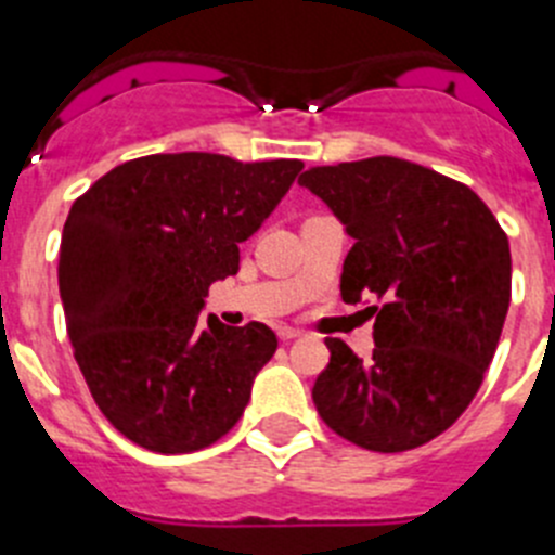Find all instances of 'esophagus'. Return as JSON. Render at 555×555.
I'll list each match as a JSON object with an SVG mask.
<instances>
[{"mask_svg": "<svg viewBox=\"0 0 555 555\" xmlns=\"http://www.w3.org/2000/svg\"><path fill=\"white\" fill-rule=\"evenodd\" d=\"M279 337H282L284 344H291V340L301 337V330H293V326H279Z\"/></svg>", "mask_w": 555, "mask_h": 555, "instance_id": "esophagus-1", "label": "esophagus"}]
</instances>
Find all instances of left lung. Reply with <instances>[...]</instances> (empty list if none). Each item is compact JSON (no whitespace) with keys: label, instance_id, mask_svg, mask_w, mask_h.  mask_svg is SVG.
<instances>
[{"label":"left lung","instance_id":"obj_1","mask_svg":"<svg viewBox=\"0 0 555 555\" xmlns=\"http://www.w3.org/2000/svg\"><path fill=\"white\" fill-rule=\"evenodd\" d=\"M298 184L354 240L340 296L374 318L369 360L326 337L312 402L363 450L427 444L469 408L494 358L511 301L508 237L469 186L404 158L310 167Z\"/></svg>","mask_w":555,"mask_h":555}]
</instances>
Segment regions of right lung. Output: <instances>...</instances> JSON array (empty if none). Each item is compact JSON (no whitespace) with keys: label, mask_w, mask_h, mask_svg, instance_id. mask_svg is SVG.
<instances>
[{"label":"right lung","mask_w":555,"mask_h":555,"mask_svg":"<svg viewBox=\"0 0 555 555\" xmlns=\"http://www.w3.org/2000/svg\"><path fill=\"white\" fill-rule=\"evenodd\" d=\"M301 167L156 153L114 167L72 204L57 259L72 349L103 416L133 444L195 452L240 422L279 340L259 321L197 315Z\"/></svg>","instance_id":"1"}]
</instances>
